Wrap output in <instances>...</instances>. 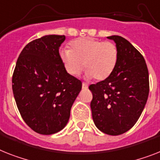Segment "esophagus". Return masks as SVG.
Segmentation results:
<instances>
[{
    "label": "esophagus",
    "instance_id": "obj_1",
    "mask_svg": "<svg viewBox=\"0 0 160 160\" xmlns=\"http://www.w3.org/2000/svg\"><path fill=\"white\" fill-rule=\"evenodd\" d=\"M82 89H88V85L87 84V83L82 82Z\"/></svg>",
    "mask_w": 160,
    "mask_h": 160
}]
</instances>
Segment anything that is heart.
Segmentation results:
<instances>
[{
    "label": "heart",
    "mask_w": 160,
    "mask_h": 160,
    "mask_svg": "<svg viewBox=\"0 0 160 160\" xmlns=\"http://www.w3.org/2000/svg\"><path fill=\"white\" fill-rule=\"evenodd\" d=\"M59 57L66 72L71 76L80 74L84 65L87 78H95L102 81L115 69L118 50L113 42L92 38H79L70 42L69 50L59 51Z\"/></svg>",
    "instance_id": "1"
}]
</instances>
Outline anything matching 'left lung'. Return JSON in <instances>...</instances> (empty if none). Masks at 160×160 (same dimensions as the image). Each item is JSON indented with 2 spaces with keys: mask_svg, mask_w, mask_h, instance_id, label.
<instances>
[{
  "mask_svg": "<svg viewBox=\"0 0 160 160\" xmlns=\"http://www.w3.org/2000/svg\"><path fill=\"white\" fill-rule=\"evenodd\" d=\"M118 50L116 68L110 76L90 85L92 118L96 128L118 136L131 129L143 111L149 96V72L142 55L125 38L107 37Z\"/></svg>",
  "mask_w": 160,
  "mask_h": 160,
  "instance_id": "left-lung-1",
  "label": "left lung"
}]
</instances>
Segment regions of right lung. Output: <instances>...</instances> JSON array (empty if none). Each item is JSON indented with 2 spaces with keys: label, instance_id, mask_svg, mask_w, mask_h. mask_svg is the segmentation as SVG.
<instances>
[{
  "label": "right lung",
  "instance_id": "add662e5",
  "mask_svg": "<svg viewBox=\"0 0 160 160\" xmlns=\"http://www.w3.org/2000/svg\"><path fill=\"white\" fill-rule=\"evenodd\" d=\"M64 35H47L26 45L16 62L12 89L24 122L34 132L51 135L64 128L82 82L66 72L59 48Z\"/></svg>",
  "mask_w": 160,
  "mask_h": 160
}]
</instances>
